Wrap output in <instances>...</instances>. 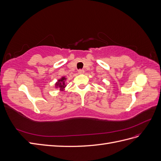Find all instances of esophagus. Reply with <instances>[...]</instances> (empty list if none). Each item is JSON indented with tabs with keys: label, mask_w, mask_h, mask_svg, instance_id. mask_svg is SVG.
Instances as JSON below:
<instances>
[{
	"label": "esophagus",
	"mask_w": 161,
	"mask_h": 161,
	"mask_svg": "<svg viewBox=\"0 0 161 161\" xmlns=\"http://www.w3.org/2000/svg\"><path fill=\"white\" fill-rule=\"evenodd\" d=\"M78 72H79V74H83L85 72V70L83 69H80L79 70V71H78Z\"/></svg>",
	"instance_id": "34e87169"
}]
</instances>
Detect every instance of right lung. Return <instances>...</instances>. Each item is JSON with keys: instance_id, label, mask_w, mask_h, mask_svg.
Masks as SVG:
<instances>
[{"instance_id": "add662e5", "label": "right lung", "mask_w": 161, "mask_h": 161, "mask_svg": "<svg viewBox=\"0 0 161 161\" xmlns=\"http://www.w3.org/2000/svg\"><path fill=\"white\" fill-rule=\"evenodd\" d=\"M66 80V79L65 77H62L60 80H58V82L56 83V87H60V89L61 91H63L65 88V86H66L65 85V80Z\"/></svg>"}]
</instances>
